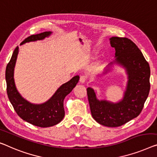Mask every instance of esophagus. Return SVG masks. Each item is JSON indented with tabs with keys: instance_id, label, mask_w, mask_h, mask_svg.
Masks as SVG:
<instances>
[{
	"instance_id": "1",
	"label": "esophagus",
	"mask_w": 157,
	"mask_h": 157,
	"mask_svg": "<svg viewBox=\"0 0 157 157\" xmlns=\"http://www.w3.org/2000/svg\"><path fill=\"white\" fill-rule=\"evenodd\" d=\"M86 77L85 75H82L80 76V78H79V82H80V83L83 84L85 83L86 82Z\"/></svg>"
}]
</instances>
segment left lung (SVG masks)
<instances>
[{"label":"left lung","instance_id":"obj_1","mask_svg":"<svg viewBox=\"0 0 157 157\" xmlns=\"http://www.w3.org/2000/svg\"><path fill=\"white\" fill-rule=\"evenodd\" d=\"M115 48V60L104 73L118 65L125 70L127 85L123 99L118 102L97 99L92 88L86 89L91 113L98 123L107 127H118L136 118L141 113L150 90V67L141 51L130 39L113 36L109 39Z\"/></svg>","mask_w":157,"mask_h":157}]
</instances>
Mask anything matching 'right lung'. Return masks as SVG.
<instances>
[{
  "label": "right lung",
  "instance_id": "1",
  "mask_svg": "<svg viewBox=\"0 0 157 157\" xmlns=\"http://www.w3.org/2000/svg\"><path fill=\"white\" fill-rule=\"evenodd\" d=\"M51 34L52 32H44L41 34L32 35L25 39L20 45L27 42L43 40ZM18 53L19 47L17 46L14 50L6 70L7 94L14 109L21 118L38 127L47 128L59 123L65 116L64 99L78 84L79 75L73 77L71 80L60 86L48 101L40 104H32L22 97L15 86L14 69Z\"/></svg>",
  "mask_w": 157,
  "mask_h": 157
}]
</instances>
